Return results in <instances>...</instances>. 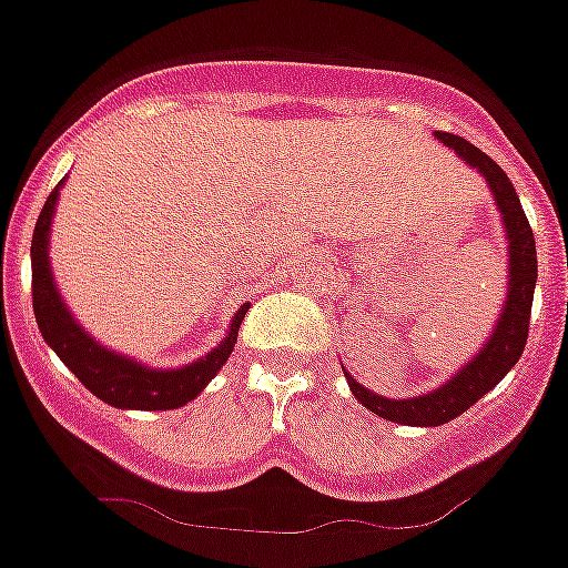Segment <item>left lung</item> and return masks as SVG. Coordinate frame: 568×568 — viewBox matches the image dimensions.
<instances>
[{
    "mask_svg": "<svg viewBox=\"0 0 568 568\" xmlns=\"http://www.w3.org/2000/svg\"><path fill=\"white\" fill-rule=\"evenodd\" d=\"M438 142L446 148H453L455 153L464 159L466 164L478 168V173L486 175V184L495 193L500 215L506 224V239H509V293H506L504 313H500L498 329L489 335L475 358L455 375L453 381H446L440 389L420 398H381V395L369 393L349 373V389L355 398L369 409V413L381 415L386 420L404 426H440L449 424L453 418L464 415L471 404H478L491 386L500 384L504 375L511 366L518 364L520 353L526 346V335H529V315H531V295H535V281H538V250H535V233L529 227L520 199L511 187L509 175L500 170L495 159L469 144L466 139L453 133H435Z\"/></svg>",
    "mask_w": 568,
    "mask_h": 568,
    "instance_id": "8db88e82",
    "label": "left lung"
}]
</instances>
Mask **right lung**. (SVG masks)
Masks as SVG:
<instances>
[{"instance_id":"right-lung-1","label":"right lung","mask_w":568,"mask_h":568,"mask_svg":"<svg viewBox=\"0 0 568 568\" xmlns=\"http://www.w3.org/2000/svg\"><path fill=\"white\" fill-rule=\"evenodd\" d=\"M57 195L59 187L50 190L48 202L37 219V227H33V241H30V267H33L30 287H33V315H37L39 333L53 346V353L62 358L70 373L77 375L104 404L119 406V409H150L153 413V409H179L187 400H193L233 353L241 321H244L250 304H244L235 313L227 338L215 346L213 353L204 355L195 364L182 366V369L155 373V369H148L135 361L108 353L90 335H84L77 321L70 318L68 307L62 304L57 287H53V278H50L48 233L50 215L57 207Z\"/></svg>"}]
</instances>
